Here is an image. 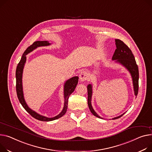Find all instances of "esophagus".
<instances>
[{
  "label": "esophagus",
  "mask_w": 152,
  "mask_h": 152,
  "mask_svg": "<svg viewBox=\"0 0 152 152\" xmlns=\"http://www.w3.org/2000/svg\"><path fill=\"white\" fill-rule=\"evenodd\" d=\"M79 78H80V81L83 82V81H85V80H87L88 79V75L86 72L83 71V72H81L79 74Z\"/></svg>",
  "instance_id": "obj_1"
}]
</instances>
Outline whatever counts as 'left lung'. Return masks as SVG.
Masks as SVG:
<instances>
[{"mask_svg": "<svg viewBox=\"0 0 152 152\" xmlns=\"http://www.w3.org/2000/svg\"><path fill=\"white\" fill-rule=\"evenodd\" d=\"M115 42L117 49L115 50V53H114L112 59L113 60H115V62L122 64L129 71V72L130 73L133 79L134 95L135 96H137L139 90V69L137 65L136 64L134 55L132 53V51H131V49L128 48V46L126 45H125L122 41H121L120 39H115ZM87 102L90 110L91 111V113L93 114L94 115L98 118H102L96 113V112L94 110L92 106V104H91L92 95V86L91 84H88L87 86ZM124 114L125 113L113 119L114 120L118 118L122 117L123 115H124Z\"/></svg>", "mask_w": 152, "mask_h": 152, "instance_id": "8db88e82", "label": "left lung"}]
</instances>
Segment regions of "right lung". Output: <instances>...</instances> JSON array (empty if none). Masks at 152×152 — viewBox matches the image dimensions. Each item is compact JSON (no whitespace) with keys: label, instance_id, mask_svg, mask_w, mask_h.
<instances>
[{"label":"right lung","instance_id":"add662e5","mask_svg":"<svg viewBox=\"0 0 152 152\" xmlns=\"http://www.w3.org/2000/svg\"><path fill=\"white\" fill-rule=\"evenodd\" d=\"M49 43L47 41H37L35 42L32 45L28 46L27 49L25 50V52L23 53L22 57L21 58L19 64H18L16 70V93L18 99L20 103L21 104L23 107L25 109L27 112L30 114V115L32 116L34 118L40 120V121H44V122H49V121H53L58 118L62 117L66 112L67 107H68V101L69 95L72 94L77 84L78 83V79L77 76H75L72 78L67 80L65 83L64 86V98H65V103H64V107L62 111L58 115L54 117L49 118L43 115H41L37 113L35 111L32 110L30 108L28 107L27 103H26V101L24 98L23 94V84H22V77H23V68L26 61V55L32 52L33 50L36 49L39 46H46L50 45Z\"/></svg>","mask_w":152,"mask_h":152}]
</instances>
